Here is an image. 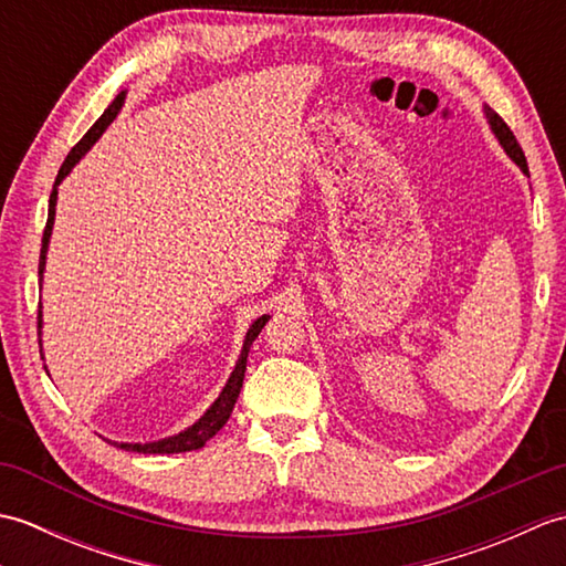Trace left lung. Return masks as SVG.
Returning <instances> with one entry per match:
<instances>
[{
	"label": "left lung",
	"mask_w": 566,
	"mask_h": 566,
	"mask_svg": "<svg viewBox=\"0 0 566 566\" xmlns=\"http://www.w3.org/2000/svg\"><path fill=\"white\" fill-rule=\"evenodd\" d=\"M484 114H486V122H489V126H491V130H494V136H496V140L501 143V148L506 150V155L509 158L521 167L523 170V175H527L531 177V172H527V163H525V155H523V148L518 146V140H515V136H513V130L506 126V122H503V118L491 109V106H484Z\"/></svg>",
	"instance_id": "8db88e82"
}]
</instances>
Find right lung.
Listing matches in <instances>:
<instances>
[{
    "label": "right lung",
    "mask_w": 566,
    "mask_h": 566,
    "mask_svg": "<svg viewBox=\"0 0 566 566\" xmlns=\"http://www.w3.org/2000/svg\"><path fill=\"white\" fill-rule=\"evenodd\" d=\"M126 102V90L116 94V99L109 104V109H106L99 122L94 124L87 134H84V138L77 143L75 148H72L67 153V158L63 163V167L57 170V177H55V185H53V191H51V201H48V223H45V231H43V240H41V260H39V284L43 286V272H45V255H48V243H51V235H53V223H55V203H57V187L63 179L72 172V167H75L84 155H87V150L94 146L102 138V134L106 130V126H109L116 114L122 112V106ZM43 304H39V345H43L41 340V328H43ZM270 321V316L264 314L260 316L258 321H252V326L248 328L245 333V340H243V350H240L238 355V363L231 371V377H228L226 387L221 389L219 399H216L209 408L207 413H203L197 423H191L189 428H185L182 432H177V436H170V438H163V440H153V442H116V440H106L112 442L114 448H122L126 452H140V454H175V452H189V450H199L207 444V440H211L216 432H219L226 420L231 418L233 413V406L238 401V394L240 389H243V377H245V367H248V353H250V345L255 343V338L260 335V331L264 328V323ZM43 350V347H41ZM45 367V365H43Z\"/></svg>",
    "instance_id": "right-lung-1"
}]
</instances>
